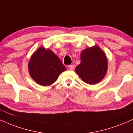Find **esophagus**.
<instances>
[{"instance_id":"esophagus-1","label":"esophagus","mask_w":133,"mask_h":133,"mask_svg":"<svg viewBox=\"0 0 133 133\" xmlns=\"http://www.w3.org/2000/svg\"><path fill=\"white\" fill-rule=\"evenodd\" d=\"M68 67L70 70H73L74 68V65H70Z\"/></svg>"}]
</instances>
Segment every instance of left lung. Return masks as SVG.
<instances>
[{
  "label": "left lung",
  "mask_w": 133,
  "mask_h": 133,
  "mask_svg": "<svg viewBox=\"0 0 133 133\" xmlns=\"http://www.w3.org/2000/svg\"><path fill=\"white\" fill-rule=\"evenodd\" d=\"M81 62L76 73L83 82L95 84L104 78L107 71V60L104 51L98 46L89 48L81 53Z\"/></svg>",
  "instance_id": "8db88e82"
}]
</instances>
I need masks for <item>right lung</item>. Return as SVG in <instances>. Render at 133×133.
<instances>
[{
    "label": "right lung",
    "instance_id": "obj_1",
    "mask_svg": "<svg viewBox=\"0 0 133 133\" xmlns=\"http://www.w3.org/2000/svg\"><path fill=\"white\" fill-rule=\"evenodd\" d=\"M31 77L38 84L50 85L66 70L59 58L50 50L41 47L32 55L28 65Z\"/></svg>",
    "mask_w": 133,
    "mask_h": 133
}]
</instances>
